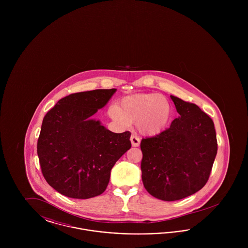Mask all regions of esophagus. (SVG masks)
<instances>
[{
  "label": "esophagus",
  "mask_w": 248,
  "mask_h": 248,
  "mask_svg": "<svg viewBox=\"0 0 248 248\" xmlns=\"http://www.w3.org/2000/svg\"><path fill=\"white\" fill-rule=\"evenodd\" d=\"M130 140H131V144L133 147H139L140 144V140L139 137L135 136V135H132L131 138H130Z\"/></svg>",
  "instance_id": "1"
}]
</instances>
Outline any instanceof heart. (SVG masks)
<instances>
[{"instance_id":"obj_1","label":"heart","mask_w":248,"mask_h":248,"mask_svg":"<svg viewBox=\"0 0 248 248\" xmlns=\"http://www.w3.org/2000/svg\"><path fill=\"white\" fill-rule=\"evenodd\" d=\"M108 114L121 125L138 124L144 135L155 136L168 124L171 117L169 101L159 94H133L123 98L120 106L112 105Z\"/></svg>"}]
</instances>
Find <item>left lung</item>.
Wrapping results in <instances>:
<instances>
[{
  "mask_svg": "<svg viewBox=\"0 0 248 248\" xmlns=\"http://www.w3.org/2000/svg\"><path fill=\"white\" fill-rule=\"evenodd\" d=\"M179 114L169 128L143 139L142 181L160 200H180L207 182L217 153L212 119L196 104L170 95Z\"/></svg>",
  "mask_w": 248,
  "mask_h": 248,
  "instance_id": "obj_1",
  "label": "left lung"
}]
</instances>
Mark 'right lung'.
Masks as SVG:
<instances>
[{
  "label": "right lung",
  "instance_id": "obj_1",
  "mask_svg": "<svg viewBox=\"0 0 248 248\" xmlns=\"http://www.w3.org/2000/svg\"><path fill=\"white\" fill-rule=\"evenodd\" d=\"M115 91L69 94L44 117L37 154L43 176L59 193L75 199L100 195L111 168L131 148L129 131L113 133L91 119Z\"/></svg>",
  "mask_w": 248,
  "mask_h": 248
}]
</instances>
